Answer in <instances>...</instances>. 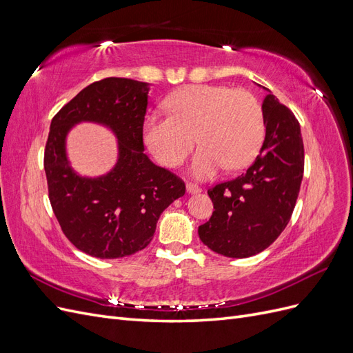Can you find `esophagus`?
I'll return each mask as SVG.
<instances>
[{"label": "esophagus", "instance_id": "obj_1", "mask_svg": "<svg viewBox=\"0 0 353 353\" xmlns=\"http://www.w3.org/2000/svg\"><path fill=\"white\" fill-rule=\"evenodd\" d=\"M187 193L188 194H197V193H201V188L199 185H196V184L188 183L187 184Z\"/></svg>", "mask_w": 353, "mask_h": 353}]
</instances>
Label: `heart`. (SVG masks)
Returning <instances> with one entry per match:
<instances>
[{
	"mask_svg": "<svg viewBox=\"0 0 353 353\" xmlns=\"http://www.w3.org/2000/svg\"><path fill=\"white\" fill-rule=\"evenodd\" d=\"M170 116L148 114L143 134L157 162L176 168L194 145L200 148L191 162L197 179L215 176L219 170L250 165L265 138L261 103L248 91L225 85H190L168 99Z\"/></svg>",
	"mask_w": 353,
	"mask_h": 353,
	"instance_id": "heart-1",
	"label": "heart"
}]
</instances>
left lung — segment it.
<instances>
[{
	"label": "left lung",
	"instance_id": "8db88e82",
	"mask_svg": "<svg viewBox=\"0 0 353 353\" xmlns=\"http://www.w3.org/2000/svg\"><path fill=\"white\" fill-rule=\"evenodd\" d=\"M266 91L262 103L266 132L261 152L244 174L208 191L215 210L199 227L203 244L227 258H249L271 245L290 221L302 184L301 125Z\"/></svg>",
	"mask_w": 353,
	"mask_h": 353
}]
</instances>
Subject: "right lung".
<instances>
[{"instance_id": "add662e5", "label": "right lung", "mask_w": 353, "mask_h": 353, "mask_svg": "<svg viewBox=\"0 0 353 353\" xmlns=\"http://www.w3.org/2000/svg\"><path fill=\"white\" fill-rule=\"evenodd\" d=\"M148 91L147 82L105 78L51 121L44 154L51 208L69 241L94 258H125L147 248L162 212L185 194L183 181L143 153ZM82 121L105 125L117 137L118 160L108 174L82 177L70 166L65 140Z\"/></svg>"}]
</instances>
